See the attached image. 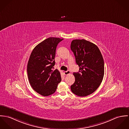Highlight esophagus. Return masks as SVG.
<instances>
[{
    "label": "esophagus",
    "instance_id": "esophagus-1",
    "mask_svg": "<svg viewBox=\"0 0 129 129\" xmlns=\"http://www.w3.org/2000/svg\"><path fill=\"white\" fill-rule=\"evenodd\" d=\"M64 74L65 75H69L70 74V71H69V70H68V71H64Z\"/></svg>",
    "mask_w": 129,
    "mask_h": 129
}]
</instances>
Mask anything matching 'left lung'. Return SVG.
<instances>
[{"instance_id": "obj_1", "label": "left lung", "mask_w": 129, "mask_h": 129, "mask_svg": "<svg viewBox=\"0 0 129 129\" xmlns=\"http://www.w3.org/2000/svg\"><path fill=\"white\" fill-rule=\"evenodd\" d=\"M71 49L80 67L79 72L73 73L75 81L71 89L79 96H86L94 92L102 81L103 58L95 44L84 39L72 41Z\"/></svg>"}]
</instances>
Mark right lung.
I'll use <instances>...</instances> for the list:
<instances>
[{"label": "right lung", "instance_id": "1", "mask_svg": "<svg viewBox=\"0 0 129 129\" xmlns=\"http://www.w3.org/2000/svg\"><path fill=\"white\" fill-rule=\"evenodd\" d=\"M63 39L50 37L38 44L32 51L27 65L29 82L41 95L47 96L54 93L61 82L60 73L53 71L56 49Z\"/></svg>", "mask_w": 129, "mask_h": 129}]
</instances>
